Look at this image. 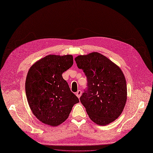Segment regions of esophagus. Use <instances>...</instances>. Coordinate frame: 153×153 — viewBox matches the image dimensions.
<instances>
[{
	"label": "esophagus",
	"instance_id": "obj_1",
	"mask_svg": "<svg viewBox=\"0 0 153 153\" xmlns=\"http://www.w3.org/2000/svg\"><path fill=\"white\" fill-rule=\"evenodd\" d=\"M76 96L78 97V98H79L80 97V96H81V94H82V91H81V90H78V91L76 92Z\"/></svg>",
	"mask_w": 153,
	"mask_h": 153
}]
</instances>
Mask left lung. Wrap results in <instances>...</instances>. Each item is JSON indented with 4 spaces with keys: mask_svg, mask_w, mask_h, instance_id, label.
Here are the masks:
<instances>
[{
    "mask_svg": "<svg viewBox=\"0 0 153 153\" xmlns=\"http://www.w3.org/2000/svg\"><path fill=\"white\" fill-rule=\"evenodd\" d=\"M87 79V88L80 98L90 118L105 126L121 114L127 100V86L121 69L98 52L75 58Z\"/></svg>",
    "mask_w": 153,
    "mask_h": 153,
    "instance_id": "8db88e82",
    "label": "left lung"
}]
</instances>
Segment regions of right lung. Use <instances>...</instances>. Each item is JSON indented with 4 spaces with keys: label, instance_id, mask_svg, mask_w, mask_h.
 I'll return each instance as SVG.
<instances>
[{
    "label": "right lung",
    "instance_id": "add662e5",
    "mask_svg": "<svg viewBox=\"0 0 153 153\" xmlns=\"http://www.w3.org/2000/svg\"><path fill=\"white\" fill-rule=\"evenodd\" d=\"M73 65L71 55H49L33 65L27 73L25 93L29 105L33 115L49 126L63 123L79 102L62 77Z\"/></svg>",
    "mask_w": 153,
    "mask_h": 153
}]
</instances>
